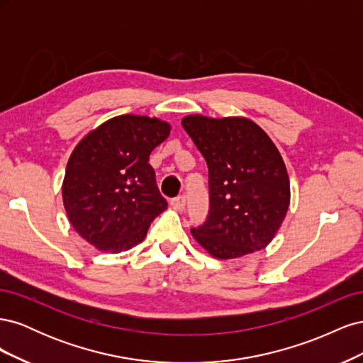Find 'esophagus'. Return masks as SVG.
I'll use <instances>...</instances> for the list:
<instances>
[{"label": "esophagus", "instance_id": "34e87169", "mask_svg": "<svg viewBox=\"0 0 363 363\" xmlns=\"http://www.w3.org/2000/svg\"><path fill=\"white\" fill-rule=\"evenodd\" d=\"M171 206L175 208V211H180V212L184 211V206H186L184 195H180V196H177V199H172Z\"/></svg>", "mask_w": 363, "mask_h": 363}]
</instances>
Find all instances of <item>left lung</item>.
Instances as JSON below:
<instances>
[{
	"instance_id": "obj_1",
	"label": "left lung",
	"mask_w": 363,
	"mask_h": 363,
	"mask_svg": "<svg viewBox=\"0 0 363 363\" xmlns=\"http://www.w3.org/2000/svg\"><path fill=\"white\" fill-rule=\"evenodd\" d=\"M182 125L208 167L211 208L191 233L211 256L227 260L265 248L286 216L291 188L277 147L242 116L189 115Z\"/></svg>"
}]
</instances>
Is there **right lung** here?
I'll return each instance as SVG.
<instances>
[{
	"label": "right lung",
	"instance_id": "right-lung-1",
	"mask_svg": "<svg viewBox=\"0 0 363 363\" xmlns=\"http://www.w3.org/2000/svg\"><path fill=\"white\" fill-rule=\"evenodd\" d=\"M169 131L159 118L121 115L74 148L62 184L63 206L75 232L96 250L121 252L138 245L168 207L148 160Z\"/></svg>",
	"mask_w": 363,
	"mask_h": 363
}]
</instances>
